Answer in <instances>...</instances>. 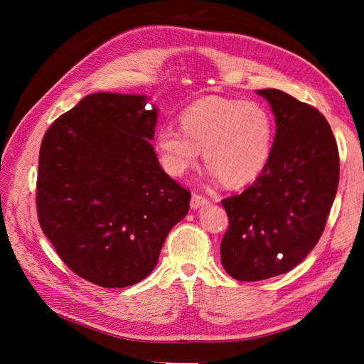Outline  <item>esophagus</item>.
<instances>
[{
    "mask_svg": "<svg viewBox=\"0 0 364 364\" xmlns=\"http://www.w3.org/2000/svg\"><path fill=\"white\" fill-rule=\"evenodd\" d=\"M208 202H209V200L206 199V197H203V196H200V194H193V197H191V208H193V209H197V208L208 205Z\"/></svg>",
    "mask_w": 364,
    "mask_h": 364,
    "instance_id": "34e87169",
    "label": "esophagus"
}]
</instances>
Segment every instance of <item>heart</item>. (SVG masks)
I'll return each instance as SVG.
<instances>
[{"instance_id": "obj_1", "label": "heart", "mask_w": 364, "mask_h": 364, "mask_svg": "<svg viewBox=\"0 0 364 364\" xmlns=\"http://www.w3.org/2000/svg\"><path fill=\"white\" fill-rule=\"evenodd\" d=\"M182 130L164 126L156 134L162 168L181 178L199 161L200 150L214 181L229 186L253 182L266 170L273 147L274 119L259 102L203 97L181 114Z\"/></svg>"}]
</instances>
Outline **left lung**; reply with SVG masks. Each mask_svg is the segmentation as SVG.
<instances>
[{"mask_svg":"<svg viewBox=\"0 0 364 364\" xmlns=\"http://www.w3.org/2000/svg\"><path fill=\"white\" fill-rule=\"evenodd\" d=\"M277 123L266 170L222 202L229 229L220 245L225 270L238 281L290 272L321 238L338 186V150L326 118L279 90H259Z\"/></svg>","mask_w":364,"mask_h":364,"instance_id":"1","label":"left lung"}]
</instances>
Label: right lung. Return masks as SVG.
<instances>
[{"label": "right lung", "mask_w": 364, "mask_h": 364, "mask_svg": "<svg viewBox=\"0 0 364 364\" xmlns=\"http://www.w3.org/2000/svg\"><path fill=\"white\" fill-rule=\"evenodd\" d=\"M138 94L86 95L47 130L39 151L38 217L80 278L123 289L156 267L191 194L150 144L158 107Z\"/></svg>", "instance_id": "obj_1"}]
</instances>
